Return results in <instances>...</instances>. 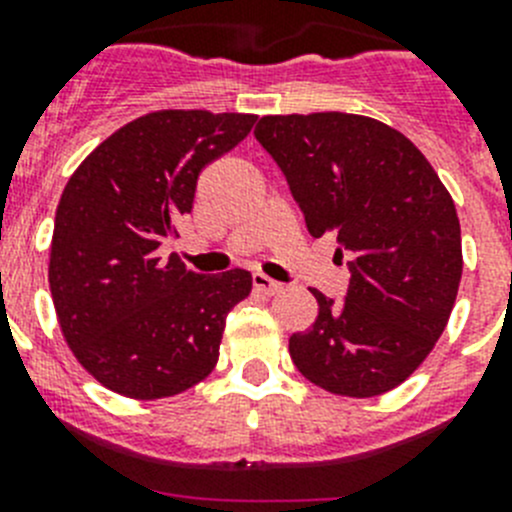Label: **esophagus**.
Here are the masks:
<instances>
[{"label":"esophagus","mask_w":512,"mask_h":512,"mask_svg":"<svg viewBox=\"0 0 512 512\" xmlns=\"http://www.w3.org/2000/svg\"><path fill=\"white\" fill-rule=\"evenodd\" d=\"M253 289L261 292V295H277L279 289H282V284L269 279L266 274H253Z\"/></svg>","instance_id":"1"}]
</instances>
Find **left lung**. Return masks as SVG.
Here are the masks:
<instances>
[{
  "instance_id": "8db88e82",
  "label": "left lung",
  "mask_w": 512,
  "mask_h": 512,
  "mask_svg": "<svg viewBox=\"0 0 512 512\" xmlns=\"http://www.w3.org/2000/svg\"><path fill=\"white\" fill-rule=\"evenodd\" d=\"M256 140L284 171L312 238L333 233L348 292L312 289L318 318L292 333L302 377L343 397L395 390L431 354L461 282L454 200L400 130L348 112L261 117Z\"/></svg>"
}]
</instances>
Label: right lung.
<instances>
[{"mask_svg": "<svg viewBox=\"0 0 512 512\" xmlns=\"http://www.w3.org/2000/svg\"><path fill=\"white\" fill-rule=\"evenodd\" d=\"M256 115L158 110L102 140L71 174L51 241L53 305L79 364L117 395L161 400L215 369L225 318L251 274L189 271L158 246L192 212L197 176Z\"/></svg>", "mask_w": 512, "mask_h": 512, "instance_id": "right-lung-1", "label": "right lung"}]
</instances>
